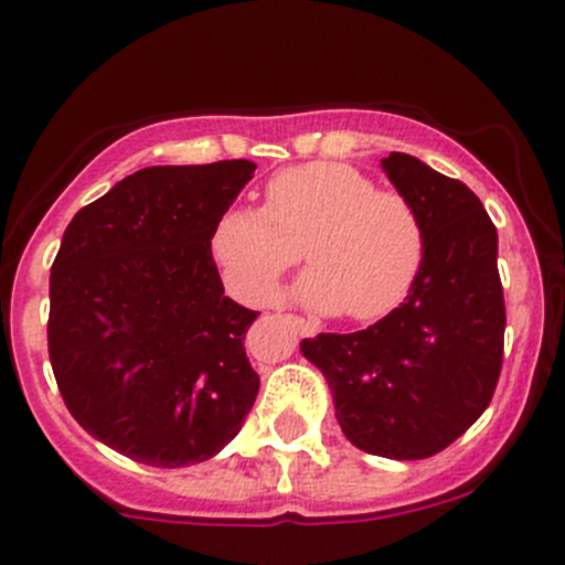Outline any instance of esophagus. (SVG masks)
<instances>
[{
	"mask_svg": "<svg viewBox=\"0 0 565 565\" xmlns=\"http://www.w3.org/2000/svg\"><path fill=\"white\" fill-rule=\"evenodd\" d=\"M287 322H292L295 328H298L303 337H315L317 333V326L311 320H303V317H295V315H287Z\"/></svg>",
	"mask_w": 565,
	"mask_h": 565,
	"instance_id": "1",
	"label": "esophagus"
}]
</instances>
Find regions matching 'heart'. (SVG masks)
<instances>
[{"label": "heart", "mask_w": 565, "mask_h": 565, "mask_svg": "<svg viewBox=\"0 0 565 565\" xmlns=\"http://www.w3.org/2000/svg\"><path fill=\"white\" fill-rule=\"evenodd\" d=\"M303 254L311 270L298 298L370 322L397 309L414 287L425 226L405 195L377 190L344 162L287 168L267 182L262 210L232 204L212 223V262L245 300L273 298L278 278Z\"/></svg>", "instance_id": "obj_1"}]
</instances>
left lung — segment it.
Wrapping results in <instances>:
<instances>
[{"label":"left lung","mask_w":565,"mask_h":565,"mask_svg":"<svg viewBox=\"0 0 565 565\" xmlns=\"http://www.w3.org/2000/svg\"><path fill=\"white\" fill-rule=\"evenodd\" d=\"M381 166L425 226L419 276L375 326L317 333L300 350L326 375L342 434L359 450L419 461L467 434L500 381L505 300L497 228L458 179L399 151Z\"/></svg>","instance_id":"1"}]
</instances>
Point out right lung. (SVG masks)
I'll return each mask as SVG.
<instances>
[{
	"mask_svg": "<svg viewBox=\"0 0 565 565\" xmlns=\"http://www.w3.org/2000/svg\"><path fill=\"white\" fill-rule=\"evenodd\" d=\"M248 160L131 173L68 223L49 276V359L82 428L131 461H210L259 392L223 295L215 217L254 179Z\"/></svg>",
	"mask_w": 565,
	"mask_h": 565,
	"instance_id": "right-lung-1",
	"label": "right lung"
}]
</instances>
